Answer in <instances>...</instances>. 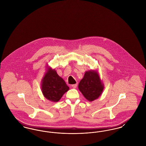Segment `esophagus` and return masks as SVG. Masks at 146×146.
Instances as JSON below:
<instances>
[{"label":"esophagus","instance_id":"34e87169","mask_svg":"<svg viewBox=\"0 0 146 146\" xmlns=\"http://www.w3.org/2000/svg\"><path fill=\"white\" fill-rule=\"evenodd\" d=\"M76 86H77V84H75L72 85V87L73 88H74V89H76Z\"/></svg>","mask_w":146,"mask_h":146}]
</instances>
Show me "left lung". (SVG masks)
Segmentation results:
<instances>
[{
  "label": "left lung",
  "instance_id": "1",
  "mask_svg": "<svg viewBox=\"0 0 146 146\" xmlns=\"http://www.w3.org/2000/svg\"><path fill=\"white\" fill-rule=\"evenodd\" d=\"M104 85L96 70L85 72L83 78L80 80L78 88L84 97L92 102L100 97L104 89Z\"/></svg>",
  "mask_w": 146,
  "mask_h": 146
}]
</instances>
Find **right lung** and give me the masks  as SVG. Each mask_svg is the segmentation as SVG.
<instances>
[{
  "label": "right lung",
  "mask_w": 146,
  "mask_h": 146,
  "mask_svg": "<svg viewBox=\"0 0 146 146\" xmlns=\"http://www.w3.org/2000/svg\"><path fill=\"white\" fill-rule=\"evenodd\" d=\"M46 68L41 81L42 93L47 100L57 102L70 88L55 69H52L48 66Z\"/></svg>",
  "instance_id": "1"
}]
</instances>
